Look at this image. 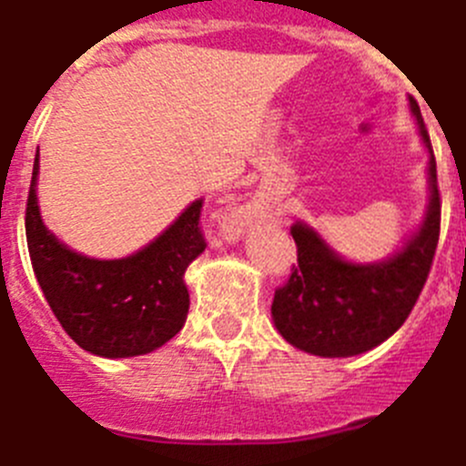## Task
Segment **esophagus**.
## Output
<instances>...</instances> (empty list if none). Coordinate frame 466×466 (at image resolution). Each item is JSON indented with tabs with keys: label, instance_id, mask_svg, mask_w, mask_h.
<instances>
[{
	"label": "esophagus",
	"instance_id": "34e87169",
	"mask_svg": "<svg viewBox=\"0 0 466 466\" xmlns=\"http://www.w3.org/2000/svg\"><path fill=\"white\" fill-rule=\"evenodd\" d=\"M250 220H253V213H250L248 208H244V206H238V208H229L220 220V234L228 238V241H234L238 234L248 228Z\"/></svg>",
	"mask_w": 466,
	"mask_h": 466
}]
</instances>
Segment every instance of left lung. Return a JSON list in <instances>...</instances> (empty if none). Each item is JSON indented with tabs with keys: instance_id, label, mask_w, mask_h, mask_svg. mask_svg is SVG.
Wrapping results in <instances>:
<instances>
[{
	"instance_id": "1",
	"label": "left lung",
	"mask_w": 466,
	"mask_h": 466,
	"mask_svg": "<svg viewBox=\"0 0 466 466\" xmlns=\"http://www.w3.org/2000/svg\"><path fill=\"white\" fill-rule=\"evenodd\" d=\"M410 112L427 149V208L415 232L390 258L351 262L342 258L309 222L298 220L290 234L298 267L274 293L272 319L286 342L323 359H347L382 345L401 329L418 302L434 260L441 228L436 159L415 100Z\"/></svg>"
}]
</instances>
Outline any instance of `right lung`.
Returning a JSON list of instances; mask_svg holds the SVG:
<instances>
[{
	"label": "right lung",
	"mask_w": 466,
	"mask_h": 466,
	"mask_svg": "<svg viewBox=\"0 0 466 466\" xmlns=\"http://www.w3.org/2000/svg\"><path fill=\"white\" fill-rule=\"evenodd\" d=\"M39 147L25 210L35 277L65 333L103 359L159 350L185 326L189 290L185 272L204 253L201 199H194L147 246L127 258L100 260L76 253L44 225L37 199Z\"/></svg>",
	"instance_id": "1"
}]
</instances>
